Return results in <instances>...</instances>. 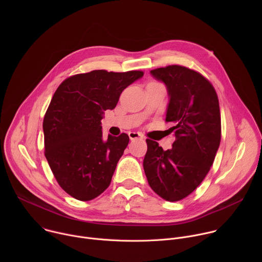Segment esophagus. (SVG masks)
Masks as SVG:
<instances>
[{"label": "esophagus", "mask_w": 262, "mask_h": 262, "mask_svg": "<svg viewBox=\"0 0 262 262\" xmlns=\"http://www.w3.org/2000/svg\"><path fill=\"white\" fill-rule=\"evenodd\" d=\"M128 137H129V139L133 141V140H136V139H140V140H142L143 139V136L141 135V134H139V133H136V132H130V133H128Z\"/></svg>", "instance_id": "34e87169"}]
</instances>
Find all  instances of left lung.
<instances>
[{
	"mask_svg": "<svg viewBox=\"0 0 262 262\" xmlns=\"http://www.w3.org/2000/svg\"><path fill=\"white\" fill-rule=\"evenodd\" d=\"M150 73L167 87L166 122L172 123L175 141L164 150L147 139L143 167L160 197L179 201L197 189L214 161L221 142L219 99L209 81L190 68L169 65Z\"/></svg>",
	"mask_w": 262,
	"mask_h": 262,
	"instance_id": "8db88e82",
	"label": "left lung"
}]
</instances>
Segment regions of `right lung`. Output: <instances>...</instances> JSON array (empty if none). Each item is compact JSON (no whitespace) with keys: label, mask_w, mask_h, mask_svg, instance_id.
Here are the masks:
<instances>
[{"label":"right lung","mask_w":262,"mask_h":262,"mask_svg":"<svg viewBox=\"0 0 262 262\" xmlns=\"http://www.w3.org/2000/svg\"><path fill=\"white\" fill-rule=\"evenodd\" d=\"M143 74L93 70L66 79L56 90L43 119L45 155L71 197L89 201L107 189L129 138L121 134L103 140L101 119Z\"/></svg>","instance_id":"add662e5"}]
</instances>
